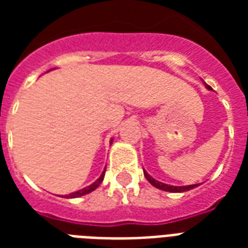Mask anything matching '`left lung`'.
<instances>
[{
  "label": "left lung",
  "mask_w": 248,
  "mask_h": 248,
  "mask_svg": "<svg viewBox=\"0 0 248 248\" xmlns=\"http://www.w3.org/2000/svg\"><path fill=\"white\" fill-rule=\"evenodd\" d=\"M206 89L207 90H211V87L208 85H206ZM144 171V176L147 179L149 183H151L153 186H155L157 189H161V190H165V192H170V193H183V192H186V190H190V189H194L198 186V184H192V185H170V184H165V183H161V181L155 180V177H152L149 173L143 169Z\"/></svg>",
  "instance_id": "8db88e82"
}]
</instances>
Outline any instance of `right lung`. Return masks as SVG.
Wrapping results in <instances>:
<instances>
[{"label":"right lung","mask_w":248,"mask_h":248,"mask_svg":"<svg viewBox=\"0 0 248 248\" xmlns=\"http://www.w3.org/2000/svg\"><path fill=\"white\" fill-rule=\"evenodd\" d=\"M50 71H52V69H50ZM113 139H110V144H112ZM104 175H105V169L104 171L101 172V175L99 176V179H96V180L93 181V184H90L89 186H86V188L83 189H79V190H77V192H73V193H69V194H65V196H60L63 197V198H78V197H82L85 196V194H89V193H91L93 190H95V189L99 186V185L101 184V181H103V179H104Z\"/></svg>","instance_id":"right-lung-1"}]
</instances>
